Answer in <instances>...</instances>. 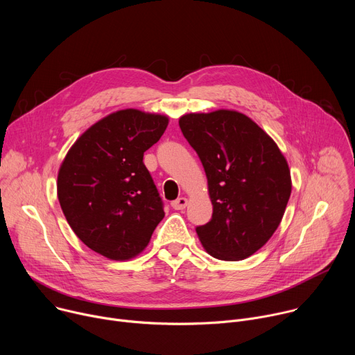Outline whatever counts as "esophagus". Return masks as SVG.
Here are the masks:
<instances>
[{"instance_id": "34e87169", "label": "esophagus", "mask_w": 355, "mask_h": 355, "mask_svg": "<svg viewBox=\"0 0 355 355\" xmlns=\"http://www.w3.org/2000/svg\"><path fill=\"white\" fill-rule=\"evenodd\" d=\"M187 205H188V199H187L185 196H181V198H178V199H175V200L171 202V207H173L175 211H182V209H185Z\"/></svg>"}]
</instances>
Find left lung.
<instances>
[{
	"instance_id": "1",
	"label": "left lung",
	"mask_w": 355,
	"mask_h": 355,
	"mask_svg": "<svg viewBox=\"0 0 355 355\" xmlns=\"http://www.w3.org/2000/svg\"><path fill=\"white\" fill-rule=\"evenodd\" d=\"M181 132L204 166L212 219L196 227L208 254L240 261L278 229L292 181L282 151L254 121L233 110L185 114Z\"/></svg>"
}]
</instances>
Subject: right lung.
I'll return each mask as SVG.
<instances>
[{
	"instance_id": "add662e5",
	"label": "right lung",
	"mask_w": 355,
	"mask_h": 355,
	"mask_svg": "<svg viewBox=\"0 0 355 355\" xmlns=\"http://www.w3.org/2000/svg\"><path fill=\"white\" fill-rule=\"evenodd\" d=\"M167 125V115L121 110L89 126L67 151L58 198L73 232L98 254L115 261L139 256L164 218L143 155Z\"/></svg>"
}]
</instances>
